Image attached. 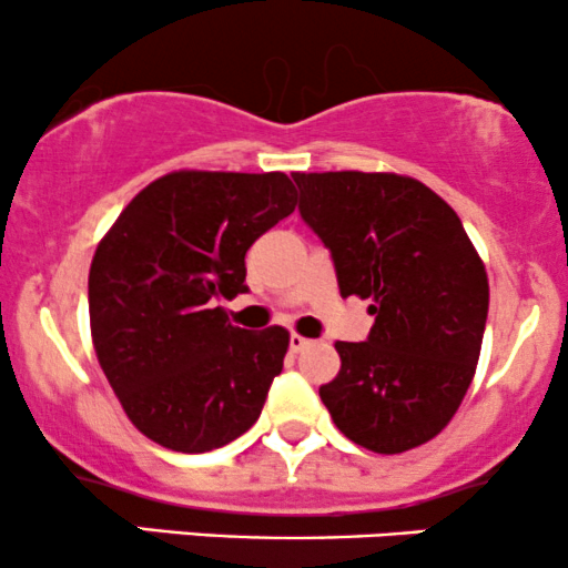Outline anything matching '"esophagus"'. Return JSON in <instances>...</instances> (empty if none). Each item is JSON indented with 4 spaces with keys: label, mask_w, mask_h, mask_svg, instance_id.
Listing matches in <instances>:
<instances>
[{
    "label": "esophagus",
    "mask_w": 568,
    "mask_h": 568,
    "mask_svg": "<svg viewBox=\"0 0 568 568\" xmlns=\"http://www.w3.org/2000/svg\"><path fill=\"white\" fill-rule=\"evenodd\" d=\"M310 338H304V336H298V334H291V338H288V347H291V352H304L306 347H310Z\"/></svg>",
    "instance_id": "1"
}]
</instances>
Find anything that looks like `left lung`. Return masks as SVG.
I'll list each match as a JSON object with an SVG mask.
<instances>
[{
  "label": "left lung",
  "instance_id": "8db88e82",
  "mask_svg": "<svg viewBox=\"0 0 568 568\" xmlns=\"http://www.w3.org/2000/svg\"><path fill=\"white\" fill-rule=\"evenodd\" d=\"M298 213L334 262L342 296L371 298L366 342H336L321 397L357 446L400 454L452 422L478 366L484 262L452 205L395 173H293Z\"/></svg>",
  "mask_w": 568,
  "mask_h": 568
}]
</instances>
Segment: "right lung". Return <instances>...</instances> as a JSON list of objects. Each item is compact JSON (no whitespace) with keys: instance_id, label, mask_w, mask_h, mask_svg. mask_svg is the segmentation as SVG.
Wrapping results in <instances>:
<instances>
[{"instance_id":"right-lung-1","label":"right lung","mask_w":568,"mask_h":568,"mask_svg":"<svg viewBox=\"0 0 568 568\" xmlns=\"http://www.w3.org/2000/svg\"><path fill=\"white\" fill-rule=\"evenodd\" d=\"M285 173L179 171L149 184L98 245L88 280L98 363L128 419L184 454L253 427L288 331H245L221 298L245 293V253L296 207Z\"/></svg>"}]
</instances>
